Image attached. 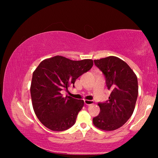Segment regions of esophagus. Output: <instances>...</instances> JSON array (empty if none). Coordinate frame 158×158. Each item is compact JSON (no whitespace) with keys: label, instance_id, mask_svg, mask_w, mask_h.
<instances>
[{"label":"esophagus","instance_id":"1","mask_svg":"<svg viewBox=\"0 0 158 158\" xmlns=\"http://www.w3.org/2000/svg\"><path fill=\"white\" fill-rule=\"evenodd\" d=\"M84 103H85V105L89 106V105H93V104H94V101H93V100H84Z\"/></svg>","mask_w":158,"mask_h":158}]
</instances>
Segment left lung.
<instances>
[{"label": "left lung", "mask_w": 158, "mask_h": 158, "mask_svg": "<svg viewBox=\"0 0 158 158\" xmlns=\"http://www.w3.org/2000/svg\"><path fill=\"white\" fill-rule=\"evenodd\" d=\"M102 72L109 90V100L98 103L100 112L93 118V125L104 131H113L123 126L135 110L138 96L137 77L127 64L121 58L108 56L94 60Z\"/></svg>", "instance_id": "left-lung-1"}]
</instances>
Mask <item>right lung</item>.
<instances>
[{"label": "right lung", "instance_id": "obj_1", "mask_svg": "<svg viewBox=\"0 0 158 158\" xmlns=\"http://www.w3.org/2000/svg\"><path fill=\"white\" fill-rule=\"evenodd\" d=\"M92 59L72 60L61 56L47 58L35 69L31 95L35 114L45 127L64 131L75 123L84 102L60 91L75 83L76 79L91 69Z\"/></svg>", "mask_w": 158, "mask_h": 158}]
</instances>
